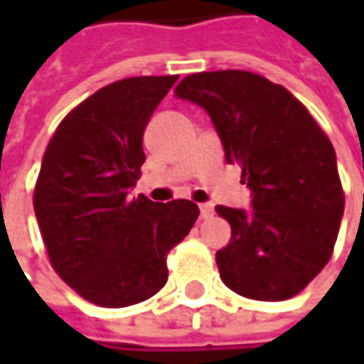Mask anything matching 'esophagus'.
Here are the masks:
<instances>
[{
  "label": "esophagus",
  "instance_id": "obj_1",
  "mask_svg": "<svg viewBox=\"0 0 364 364\" xmlns=\"http://www.w3.org/2000/svg\"><path fill=\"white\" fill-rule=\"evenodd\" d=\"M213 215H215L213 204H200V217H202V219H210Z\"/></svg>",
  "mask_w": 364,
  "mask_h": 364
}]
</instances>
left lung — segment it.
Here are the masks:
<instances>
[{
	"instance_id": "1",
	"label": "left lung",
	"mask_w": 364,
	"mask_h": 364,
	"mask_svg": "<svg viewBox=\"0 0 364 364\" xmlns=\"http://www.w3.org/2000/svg\"><path fill=\"white\" fill-rule=\"evenodd\" d=\"M210 115L228 164L253 189V210L217 206L232 228L217 251L221 280L238 295L282 301L301 293L333 255L343 187L335 149L284 86L251 71H202L175 88Z\"/></svg>"
}]
</instances>
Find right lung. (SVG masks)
I'll list each match as a JSON object with an SVG mask.
<instances>
[{"label": "right lung", "instance_id": "add662e5", "mask_svg": "<svg viewBox=\"0 0 364 364\" xmlns=\"http://www.w3.org/2000/svg\"><path fill=\"white\" fill-rule=\"evenodd\" d=\"M177 75L113 82L69 111L54 130L33 191L54 272L86 301L126 308L168 280L166 257L193 228L191 200L130 198L145 162L143 132Z\"/></svg>", "mask_w": 364, "mask_h": 364}]
</instances>
